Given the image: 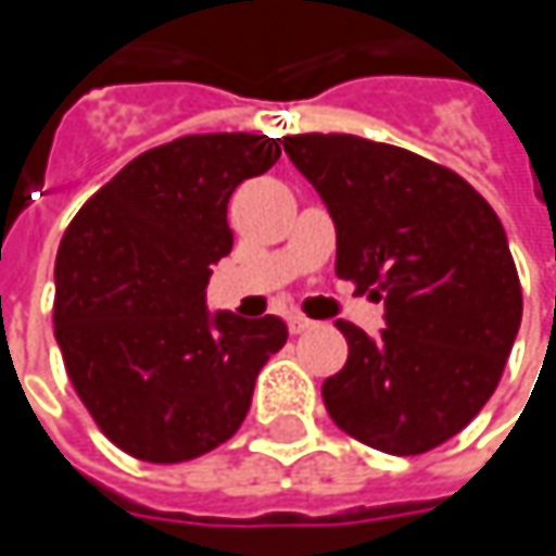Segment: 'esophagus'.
<instances>
[{"instance_id":"1","label":"esophagus","mask_w":556,"mask_h":556,"mask_svg":"<svg viewBox=\"0 0 556 556\" xmlns=\"http://www.w3.org/2000/svg\"><path fill=\"white\" fill-rule=\"evenodd\" d=\"M288 328L290 333H303V331H312V328H315V321H309L306 315H290Z\"/></svg>"}]
</instances>
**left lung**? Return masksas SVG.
Returning <instances> with one entry per match:
<instances>
[{"instance_id":"obj_1","label":"left lung","mask_w":556,"mask_h":556,"mask_svg":"<svg viewBox=\"0 0 556 556\" xmlns=\"http://www.w3.org/2000/svg\"><path fill=\"white\" fill-rule=\"evenodd\" d=\"M331 213L337 275L383 303L368 337L337 321L350 358L321 395L340 430L387 455H424L495 393L523 290L502 219L458 173L358 136H288Z\"/></svg>"}]
</instances>
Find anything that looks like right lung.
<instances>
[{
    "mask_svg": "<svg viewBox=\"0 0 556 556\" xmlns=\"http://www.w3.org/2000/svg\"><path fill=\"white\" fill-rule=\"evenodd\" d=\"M281 157L253 132L151 148L98 188L54 260V340L76 395L117 448L179 464L238 433L256 374L288 343L278 315L206 309L231 253L228 198Z\"/></svg>",
    "mask_w": 556,
    "mask_h": 556,
    "instance_id": "right-lung-1",
    "label": "right lung"
}]
</instances>
